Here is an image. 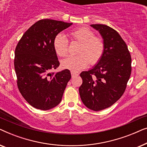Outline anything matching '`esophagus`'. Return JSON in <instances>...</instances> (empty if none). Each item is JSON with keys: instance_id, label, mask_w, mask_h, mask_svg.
Returning <instances> with one entry per match:
<instances>
[{"instance_id": "esophagus-1", "label": "esophagus", "mask_w": 147, "mask_h": 147, "mask_svg": "<svg viewBox=\"0 0 147 147\" xmlns=\"http://www.w3.org/2000/svg\"><path fill=\"white\" fill-rule=\"evenodd\" d=\"M71 77L72 78H75L76 76H78L79 75V74L76 73V72H74V71H71Z\"/></svg>"}]
</instances>
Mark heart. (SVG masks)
<instances>
[{
    "label": "heart",
    "instance_id": "b5f03b06",
    "mask_svg": "<svg viewBox=\"0 0 147 147\" xmlns=\"http://www.w3.org/2000/svg\"><path fill=\"white\" fill-rule=\"evenodd\" d=\"M72 39L82 43L78 55H71L61 61L64 69L78 71L88 65H95L102 59L105 46L101 38L96 37L95 33L87 27H80L70 33ZM69 43L65 36L58 34L53 40V47L59 57H65L68 53Z\"/></svg>",
    "mask_w": 147,
    "mask_h": 147
}]
</instances>
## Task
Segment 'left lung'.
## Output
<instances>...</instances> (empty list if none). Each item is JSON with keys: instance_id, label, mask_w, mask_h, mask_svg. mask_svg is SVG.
<instances>
[{"instance_id": "8db88e82", "label": "left lung", "mask_w": 147, "mask_h": 147, "mask_svg": "<svg viewBox=\"0 0 147 147\" xmlns=\"http://www.w3.org/2000/svg\"><path fill=\"white\" fill-rule=\"evenodd\" d=\"M99 31L105 46L102 59L92 69L80 74V98L94 111L106 109L121 98L131 74V56L116 30L102 24L91 25Z\"/></svg>"}]
</instances>
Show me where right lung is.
I'll use <instances>...</instances> for the list:
<instances>
[{
    "label": "right lung",
    "mask_w": 147,
    "mask_h": 147,
    "mask_svg": "<svg viewBox=\"0 0 147 147\" xmlns=\"http://www.w3.org/2000/svg\"><path fill=\"white\" fill-rule=\"evenodd\" d=\"M71 25L40 20L23 34L16 47L14 65L18 88L26 101L37 109L47 110L57 106L71 79L69 69L56 74L51 71L59 65L53 40Z\"/></svg>",
    "instance_id": "right-lung-1"
}]
</instances>
